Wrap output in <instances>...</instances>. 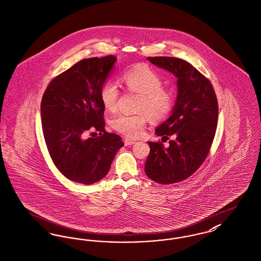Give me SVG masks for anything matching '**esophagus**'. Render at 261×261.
<instances>
[{"instance_id":"obj_1","label":"esophagus","mask_w":261,"mask_h":261,"mask_svg":"<svg viewBox=\"0 0 261 261\" xmlns=\"http://www.w3.org/2000/svg\"><path fill=\"white\" fill-rule=\"evenodd\" d=\"M137 143V141L136 140H132V139H128L126 138L124 140V144H125V146H130V145H134V144H136Z\"/></svg>"}]
</instances>
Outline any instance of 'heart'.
<instances>
[{"instance_id": "heart-1", "label": "heart", "mask_w": 261, "mask_h": 261, "mask_svg": "<svg viewBox=\"0 0 261 261\" xmlns=\"http://www.w3.org/2000/svg\"><path fill=\"white\" fill-rule=\"evenodd\" d=\"M122 82L130 92L140 94L136 114L121 113L111 120L112 128L123 135L139 137L147 124L148 117L153 121L166 119L175 102L172 90L163 87V79L153 68L146 65L135 66L122 75ZM99 99L108 112H114L119 99V90L115 83L106 82L99 90Z\"/></svg>"}]
</instances>
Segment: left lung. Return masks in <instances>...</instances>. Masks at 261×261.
I'll return each instance as SVG.
<instances>
[{"instance_id":"left-lung-1","label":"left lung","mask_w":261,"mask_h":261,"mask_svg":"<svg viewBox=\"0 0 261 261\" xmlns=\"http://www.w3.org/2000/svg\"><path fill=\"white\" fill-rule=\"evenodd\" d=\"M147 59L177 77V96L171 115L154 131L163 139H173L168 148L161 142H149L145 172L158 184H176L192 175L209 153L217 129L218 100L210 81L190 63L174 57Z\"/></svg>"}]
</instances>
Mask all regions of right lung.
Masks as SVG:
<instances>
[{"label": "right lung", "instance_id": "add662e5", "mask_svg": "<svg viewBox=\"0 0 261 261\" xmlns=\"http://www.w3.org/2000/svg\"><path fill=\"white\" fill-rule=\"evenodd\" d=\"M115 61L112 55L81 60L54 77L42 96L41 122L49 154L62 174L77 184L102 179L124 146L120 136L106 131L99 99ZM90 128L101 136L84 139Z\"/></svg>", "mask_w": 261, "mask_h": 261}]
</instances>
